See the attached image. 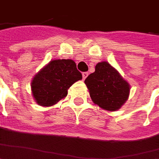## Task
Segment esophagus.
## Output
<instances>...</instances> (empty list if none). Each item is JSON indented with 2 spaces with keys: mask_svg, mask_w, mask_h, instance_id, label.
Segmentation results:
<instances>
[{
  "mask_svg": "<svg viewBox=\"0 0 159 159\" xmlns=\"http://www.w3.org/2000/svg\"><path fill=\"white\" fill-rule=\"evenodd\" d=\"M88 74H89V73H88L87 72H83V73H82V77H83V80H85V79H86V78L88 76Z\"/></svg>",
  "mask_w": 159,
  "mask_h": 159,
  "instance_id": "obj_1",
  "label": "esophagus"
}]
</instances>
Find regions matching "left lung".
I'll list each match as a JSON object with an SVG mask.
<instances>
[{
	"instance_id": "obj_1",
	"label": "left lung",
	"mask_w": 159,
	"mask_h": 159,
	"mask_svg": "<svg viewBox=\"0 0 159 159\" xmlns=\"http://www.w3.org/2000/svg\"><path fill=\"white\" fill-rule=\"evenodd\" d=\"M85 84L93 102L108 111L119 109L129 94V83L105 61L97 64L95 72L87 76Z\"/></svg>"
}]
</instances>
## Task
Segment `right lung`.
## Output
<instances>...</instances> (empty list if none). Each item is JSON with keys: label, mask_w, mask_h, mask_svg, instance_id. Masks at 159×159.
<instances>
[{"label": "right lung", "mask_w": 159, "mask_h": 159, "mask_svg": "<svg viewBox=\"0 0 159 159\" xmlns=\"http://www.w3.org/2000/svg\"><path fill=\"white\" fill-rule=\"evenodd\" d=\"M81 79L73 60H52L33 78V96L38 105L52 106L66 96L68 88Z\"/></svg>", "instance_id": "add662e5"}]
</instances>
